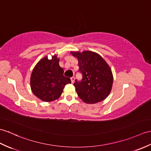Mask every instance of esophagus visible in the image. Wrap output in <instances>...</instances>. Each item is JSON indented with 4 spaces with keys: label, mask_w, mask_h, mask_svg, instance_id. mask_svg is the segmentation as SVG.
<instances>
[{
    "label": "esophagus",
    "mask_w": 151,
    "mask_h": 151,
    "mask_svg": "<svg viewBox=\"0 0 151 151\" xmlns=\"http://www.w3.org/2000/svg\"><path fill=\"white\" fill-rule=\"evenodd\" d=\"M75 78L74 76H72V77H71V82L72 83H74V82H75Z\"/></svg>",
    "instance_id": "1"
}]
</instances>
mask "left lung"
Here are the masks:
<instances>
[{"instance_id": "1", "label": "left lung", "mask_w": 151, "mask_h": 151, "mask_svg": "<svg viewBox=\"0 0 151 151\" xmlns=\"http://www.w3.org/2000/svg\"><path fill=\"white\" fill-rule=\"evenodd\" d=\"M78 58L81 82L74 83L78 96L83 102L96 104L103 101L110 94L113 83L111 69L106 60L95 52L71 51Z\"/></svg>"}]
</instances>
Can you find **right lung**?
<instances>
[{
    "label": "right lung",
    "instance_id": "right-lung-1",
    "mask_svg": "<svg viewBox=\"0 0 151 151\" xmlns=\"http://www.w3.org/2000/svg\"><path fill=\"white\" fill-rule=\"evenodd\" d=\"M57 55L48 59L42 58L33 68L30 78L31 91L44 101H54L61 96L65 86L71 80L64 76V69L59 65Z\"/></svg>",
    "mask_w": 151,
    "mask_h": 151
}]
</instances>
